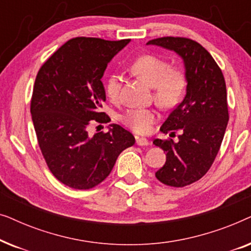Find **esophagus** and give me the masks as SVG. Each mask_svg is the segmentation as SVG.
I'll list each match as a JSON object with an SVG mask.
<instances>
[{"instance_id":"esophagus-1","label":"esophagus","mask_w":251,"mask_h":251,"mask_svg":"<svg viewBox=\"0 0 251 251\" xmlns=\"http://www.w3.org/2000/svg\"><path fill=\"white\" fill-rule=\"evenodd\" d=\"M136 144L138 146H147L150 144V142L146 138H139V137H137Z\"/></svg>"}]
</instances>
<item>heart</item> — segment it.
I'll return each mask as SVG.
<instances>
[{
  "mask_svg": "<svg viewBox=\"0 0 251 251\" xmlns=\"http://www.w3.org/2000/svg\"><path fill=\"white\" fill-rule=\"evenodd\" d=\"M130 68L133 74L153 87L154 100L162 108H173L180 101L187 84L186 74L183 68L170 66L169 61L150 53L136 58ZM120 89V75H111L106 82V94L111 100H118ZM156 118V112L152 108L130 107L123 113L120 120L135 133L145 135L151 130Z\"/></svg>",
  "mask_w": 251,
  "mask_h": 251,
  "instance_id": "obj_1",
  "label": "heart"
}]
</instances>
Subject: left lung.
Returning a JSON list of instances; mask_svg holds the SVG:
<instances>
[{
	"mask_svg": "<svg viewBox=\"0 0 251 251\" xmlns=\"http://www.w3.org/2000/svg\"><path fill=\"white\" fill-rule=\"evenodd\" d=\"M147 44L174 50L185 64L186 96L160 128L163 133H181L177 143L170 138L153 142L167 155L155 177L168 186L184 187L208 173L221 149L229 119L225 78L211 54L197 41L164 36Z\"/></svg>",
	"mask_w": 251,
	"mask_h": 251,
	"instance_id": "left-lung-1",
	"label": "left lung"
}]
</instances>
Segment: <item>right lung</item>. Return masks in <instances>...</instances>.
Instances as JSON below:
<instances>
[{"label": "right lung", "mask_w": 251, "mask_h": 251, "mask_svg": "<svg viewBox=\"0 0 251 251\" xmlns=\"http://www.w3.org/2000/svg\"><path fill=\"white\" fill-rule=\"evenodd\" d=\"M130 40L74 37L51 54L36 75L30 113L37 143L51 174L75 190H89L111 174L122 151L135 137L119 125L89 136L106 95L101 77L113 57Z\"/></svg>", "instance_id": "right-lung-1"}]
</instances>
